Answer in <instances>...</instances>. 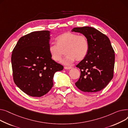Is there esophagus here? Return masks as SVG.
I'll return each mask as SVG.
<instances>
[{
	"label": "esophagus",
	"mask_w": 128,
	"mask_h": 128,
	"mask_svg": "<svg viewBox=\"0 0 128 128\" xmlns=\"http://www.w3.org/2000/svg\"><path fill=\"white\" fill-rule=\"evenodd\" d=\"M64 68L66 70H69V69H72V67H71V66H64Z\"/></svg>",
	"instance_id": "34e87169"
}]
</instances>
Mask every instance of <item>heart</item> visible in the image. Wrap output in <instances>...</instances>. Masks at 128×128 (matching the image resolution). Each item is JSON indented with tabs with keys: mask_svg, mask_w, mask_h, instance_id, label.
Returning <instances> with one entry per match:
<instances>
[{
	"mask_svg": "<svg viewBox=\"0 0 128 128\" xmlns=\"http://www.w3.org/2000/svg\"><path fill=\"white\" fill-rule=\"evenodd\" d=\"M57 44H51L48 52L52 60L58 62L61 59L64 50L66 55L62 63L68 65L74 62H80L86 56L89 49V43L86 36L70 32H65L56 39Z\"/></svg>",
	"mask_w": 128,
	"mask_h": 128,
	"instance_id": "obj_1",
	"label": "heart"
}]
</instances>
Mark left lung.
<instances>
[{"label":"left lung","mask_w":128,"mask_h":128,"mask_svg":"<svg viewBox=\"0 0 128 128\" xmlns=\"http://www.w3.org/2000/svg\"><path fill=\"white\" fill-rule=\"evenodd\" d=\"M72 32L82 34L89 43L86 56L76 65L80 69V76L76 85L85 92H99L113 78L115 52L110 40L106 35L92 27H76Z\"/></svg>","instance_id":"8db88e82"}]
</instances>
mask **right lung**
I'll return each mask as SVG.
<instances>
[{"instance_id":"right-lung-1","label":"right lung","mask_w":128,"mask_h":128,"mask_svg":"<svg viewBox=\"0 0 128 128\" xmlns=\"http://www.w3.org/2000/svg\"><path fill=\"white\" fill-rule=\"evenodd\" d=\"M50 32H34L21 37L11 56L15 84L27 94L40 97L53 86V77L64 66L52 60L48 50Z\"/></svg>"}]
</instances>
